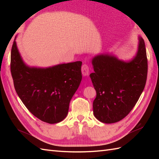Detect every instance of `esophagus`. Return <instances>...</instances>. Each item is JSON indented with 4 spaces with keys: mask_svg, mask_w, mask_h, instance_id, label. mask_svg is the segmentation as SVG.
Wrapping results in <instances>:
<instances>
[{
    "mask_svg": "<svg viewBox=\"0 0 159 159\" xmlns=\"http://www.w3.org/2000/svg\"><path fill=\"white\" fill-rule=\"evenodd\" d=\"M81 72L83 75L84 76H86L89 74V66L87 65V64H83L81 67Z\"/></svg>",
    "mask_w": 159,
    "mask_h": 159,
    "instance_id": "esophagus-1",
    "label": "esophagus"
}]
</instances>
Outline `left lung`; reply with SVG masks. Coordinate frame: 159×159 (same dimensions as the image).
I'll use <instances>...</instances> for the list:
<instances>
[{
    "label": "left lung",
    "mask_w": 159,
    "mask_h": 159,
    "mask_svg": "<svg viewBox=\"0 0 159 159\" xmlns=\"http://www.w3.org/2000/svg\"><path fill=\"white\" fill-rule=\"evenodd\" d=\"M94 72L90 74L96 97L94 116L101 122L116 123L130 112L146 85L148 59L146 46L139 37L136 56L130 61L102 54L92 59Z\"/></svg>",
    "instance_id": "obj_1"
}]
</instances>
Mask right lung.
<instances>
[{
    "label": "right lung",
    "instance_id": "1",
    "mask_svg": "<svg viewBox=\"0 0 159 159\" xmlns=\"http://www.w3.org/2000/svg\"><path fill=\"white\" fill-rule=\"evenodd\" d=\"M81 61L59 64L46 68L29 67L13 42L11 72L16 92L33 116L55 124L65 119L71 99L82 79Z\"/></svg>",
    "mask_w": 159,
    "mask_h": 159
}]
</instances>
